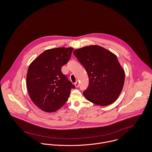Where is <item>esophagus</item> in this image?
Masks as SVG:
<instances>
[{"label":"esophagus","mask_w":152,"mask_h":152,"mask_svg":"<svg viewBox=\"0 0 152 152\" xmlns=\"http://www.w3.org/2000/svg\"><path fill=\"white\" fill-rule=\"evenodd\" d=\"M79 86H80V84H79V83H78V81H77L75 83V86L76 88H78V87H79Z\"/></svg>","instance_id":"34e87169"}]
</instances>
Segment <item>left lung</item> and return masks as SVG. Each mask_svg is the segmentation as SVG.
Masks as SVG:
<instances>
[{"label": "left lung", "instance_id": "left-lung-1", "mask_svg": "<svg viewBox=\"0 0 152 152\" xmlns=\"http://www.w3.org/2000/svg\"><path fill=\"white\" fill-rule=\"evenodd\" d=\"M73 54L86 68L89 77L84 96L97 105L107 106L114 102L125 81V72L117 57L96 45L75 50Z\"/></svg>", "mask_w": 152, "mask_h": 152}]
</instances>
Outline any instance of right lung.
Returning <instances> with one entry per match:
<instances>
[{
  "label": "right lung",
  "instance_id": "1",
  "mask_svg": "<svg viewBox=\"0 0 152 152\" xmlns=\"http://www.w3.org/2000/svg\"><path fill=\"white\" fill-rule=\"evenodd\" d=\"M73 48L58 47L44 51L28 66L26 85L33 103L42 110L53 112L66 102L75 86L61 72Z\"/></svg>",
  "mask_w": 152,
  "mask_h": 152
}]
</instances>
